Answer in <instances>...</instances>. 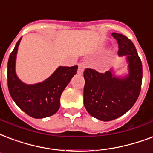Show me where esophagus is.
Returning <instances> with one entry per match:
<instances>
[{"label":"esophagus","instance_id":"1","mask_svg":"<svg viewBox=\"0 0 153 153\" xmlns=\"http://www.w3.org/2000/svg\"><path fill=\"white\" fill-rule=\"evenodd\" d=\"M85 69V65L83 63H79V69H78V73L79 74H82L83 73V71Z\"/></svg>","mask_w":153,"mask_h":153}]
</instances>
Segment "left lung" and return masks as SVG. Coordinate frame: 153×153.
Listing matches in <instances>:
<instances>
[{"instance_id": "8db88e82", "label": "left lung", "mask_w": 153, "mask_h": 153, "mask_svg": "<svg viewBox=\"0 0 153 153\" xmlns=\"http://www.w3.org/2000/svg\"><path fill=\"white\" fill-rule=\"evenodd\" d=\"M119 44V56H126L128 74L115 76L112 71L100 73L85 69L83 103L87 112L102 121H111L125 114L135 104L141 90L142 63L135 45L126 36L111 33Z\"/></svg>"}]
</instances>
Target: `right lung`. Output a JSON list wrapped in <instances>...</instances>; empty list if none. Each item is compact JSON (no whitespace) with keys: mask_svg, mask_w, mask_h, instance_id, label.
<instances>
[{"mask_svg":"<svg viewBox=\"0 0 153 153\" xmlns=\"http://www.w3.org/2000/svg\"><path fill=\"white\" fill-rule=\"evenodd\" d=\"M22 38L15 45L8 61V88L17 107L36 119L49 117L60 108L62 91L77 73L78 66H59L48 79L36 84H25L18 79L16 71V57Z\"/></svg>","mask_w":153,"mask_h":153,"instance_id":"add662e5","label":"right lung"}]
</instances>
